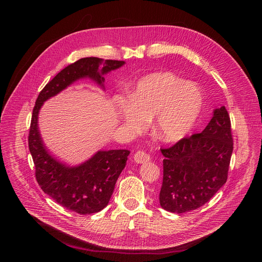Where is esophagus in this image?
<instances>
[{"label":"esophagus","mask_w":262,"mask_h":262,"mask_svg":"<svg viewBox=\"0 0 262 262\" xmlns=\"http://www.w3.org/2000/svg\"><path fill=\"white\" fill-rule=\"evenodd\" d=\"M134 160L138 164H144V163H148L149 161H150V157H149V155L143 150H138L134 155Z\"/></svg>","instance_id":"34e87169"}]
</instances>
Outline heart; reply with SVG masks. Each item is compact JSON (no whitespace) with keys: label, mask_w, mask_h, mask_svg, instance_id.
Returning <instances> with one entry per match:
<instances>
[{"label":"heart","mask_w":262,"mask_h":262,"mask_svg":"<svg viewBox=\"0 0 262 262\" xmlns=\"http://www.w3.org/2000/svg\"><path fill=\"white\" fill-rule=\"evenodd\" d=\"M203 105L199 89L171 72H157L141 79L130 98L118 103V116L135 133L152 120L155 135L163 142H177L197 121Z\"/></svg>","instance_id":"1"}]
</instances>
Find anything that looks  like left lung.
<instances>
[{
  "mask_svg": "<svg viewBox=\"0 0 262 262\" xmlns=\"http://www.w3.org/2000/svg\"><path fill=\"white\" fill-rule=\"evenodd\" d=\"M164 176L161 206L182 213L204 205L226 183L233 151L231 122L225 106L200 133L162 148Z\"/></svg>",
  "mask_w": 262,
  "mask_h": 262,
  "instance_id": "1",
  "label": "left lung"
}]
</instances>
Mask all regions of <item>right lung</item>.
Returning a JSON list of instances; mask_svg holds the SVG:
<instances>
[{
    "label": "right lung",
    "instance_id": "right-lung-1",
    "mask_svg": "<svg viewBox=\"0 0 262 262\" xmlns=\"http://www.w3.org/2000/svg\"><path fill=\"white\" fill-rule=\"evenodd\" d=\"M124 63L118 60L103 61L96 57L82 58L62 69L46 85L33 108L29 149L35 165L36 180L58 204L80 214L98 212L107 205L130 151L100 150L79 166H67L52 157L43 145L38 129L39 110L46 100L80 79L89 78L103 88V74ZM101 63L103 68L99 71L98 67Z\"/></svg>",
    "mask_w": 262,
    "mask_h": 262
}]
</instances>
